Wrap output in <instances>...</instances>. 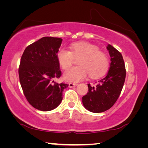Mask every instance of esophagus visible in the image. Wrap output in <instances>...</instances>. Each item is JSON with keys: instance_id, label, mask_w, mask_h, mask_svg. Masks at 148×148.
I'll return each mask as SVG.
<instances>
[{"instance_id": "1", "label": "esophagus", "mask_w": 148, "mask_h": 148, "mask_svg": "<svg viewBox=\"0 0 148 148\" xmlns=\"http://www.w3.org/2000/svg\"><path fill=\"white\" fill-rule=\"evenodd\" d=\"M77 84H75V83H70L69 84V87H71V88H72V87H76L77 86Z\"/></svg>"}]
</instances>
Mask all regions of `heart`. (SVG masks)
Segmentation results:
<instances>
[{
	"label": "heart",
	"instance_id": "obj_1",
	"mask_svg": "<svg viewBox=\"0 0 148 148\" xmlns=\"http://www.w3.org/2000/svg\"><path fill=\"white\" fill-rule=\"evenodd\" d=\"M59 64L63 70H68L73 64L74 59H79V66L69 70L64 74L65 79L79 82L86 78H99L106 73L110 61L107 55L100 51L97 46L88 42H76L71 45V51L66 48L59 49L56 54Z\"/></svg>",
	"mask_w": 148,
	"mask_h": 148
}]
</instances>
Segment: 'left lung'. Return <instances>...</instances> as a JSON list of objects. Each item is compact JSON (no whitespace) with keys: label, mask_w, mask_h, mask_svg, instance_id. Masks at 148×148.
<instances>
[{"label":"left lung","mask_w":148,"mask_h":148,"mask_svg":"<svg viewBox=\"0 0 148 148\" xmlns=\"http://www.w3.org/2000/svg\"><path fill=\"white\" fill-rule=\"evenodd\" d=\"M106 48L111 57L109 71L96 86L92 87L89 84V91L82 97L84 107L93 113L105 112L113 106L119 98L126 77L121 53L110 44Z\"/></svg>","instance_id":"1"}]
</instances>
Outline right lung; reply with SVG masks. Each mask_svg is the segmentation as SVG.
<instances>
[{"mask_svg": "<svg viewBox=\"0 0 148 148\" xmlns=\"http://www.w3.org/2000/svg\"><path fill=\"white\" fill-rule=\"evenodd\" d=\"M62 40L43 37L27 46L21 56L18 71L20 84L29 104L41 111H50L58 106L62 91L69 86L53 81L61 76L56 54Z\"/></svg>", "mask_w": 148, "mask_h": 148, "instance_id": "right-lung-1", "label": "right lung"}]
</instances>
